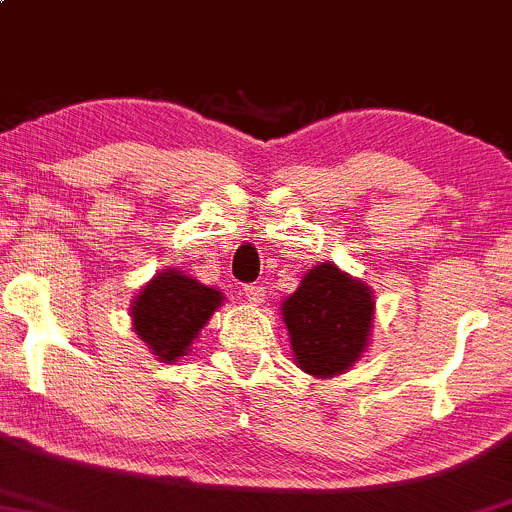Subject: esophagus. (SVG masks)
<instances>
[{
    "label": "esophagus",
    "mask_w": 512,
    "mask_h": 512,
    "mask_svg": "<svg viewBox=\"0 0 512 512\" xmlns=\"http://www.w3.org/2000/svg\"><path fill=\"white\" fill-rule=\"evenodd\" d=\"M244 295L251 305H258V302H263V298H266V290H263V285L249 283V285H244Z\"/></svg>",
    "instance_id": "34e87169"
}]
</instances>
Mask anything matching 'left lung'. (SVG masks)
<instances>
[{
  "mask_svg": "<svg viewBox=\"0 0 512 512\" xmlns=\"http://www.w3.org/2000/svg\"><path fill=\"white\" fill-rule=\"evenodd\" d=\"M283 320L302 371L337 376L354 364L368 342L373 295L334 263L315 266L283 302Z\"/></svg>",
  "mask_w": 512,
  "mask_h": 512,
  "instance_id": "8db88e82",
  "label": "left lung"
}]
</instances>
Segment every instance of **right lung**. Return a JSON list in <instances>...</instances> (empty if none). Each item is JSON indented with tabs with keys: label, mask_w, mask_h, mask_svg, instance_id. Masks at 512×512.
<instances>
[{
	"label": "right lung",
	"mask_w": 512,
	"mask_h": 512,
	"mask_svg": "<svg viewBox=\"0 0 512 512\" xmlns=\"http://www.w3.org/2000/svg\"><path fill=\"white\" fill-rule=\"evenodd\" d=\"M222 305V293L205 288L178 271L158 273L134 300V329L161 361L188 354L210 315Z\"/></svg>",
	"instance_id": "add662e5"
}]
</instances>
